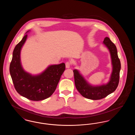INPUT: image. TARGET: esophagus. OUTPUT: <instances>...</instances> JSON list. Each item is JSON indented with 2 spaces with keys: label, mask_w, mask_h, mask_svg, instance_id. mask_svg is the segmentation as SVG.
<instances>
[{
  "label": "esophagus",
  "mask_w": 135,
  "mask_h": 135,
  "mask_svg": "<svg viewBox=\"0 0 135 135\" xmlns=\"http://www.w3.org/2000/svg\"><path fill=\"white\" fill-rule=\"evenodd\" d=\"M65 65H66V68H70V67L71 66L70 62H69V61L67 62L66 63V64H65Z\"/></svg>",
  "instance_id": "esophagus-1"
}]
</instances>
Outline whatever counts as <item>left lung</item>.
Returning a JSON list of instances; mask_svg holds the SVG:
<instances>
[{"label":"left lung","mask_w":135,"mask_h":135,"mask_svg":"<svg viewBox=\"0 0 135 135\" xmlns=\"http://www.w3.org/2000/svg\"><path fill=\"white\" fill-rule=\"evenodd\" d=\"M103 43L109 49L113 66L110 80L108 84L101 86H91L86 81L78 71L73 70L75 84L77 90L83 96L93 100L102 99L112 93L117 88L119 81L121 64L115 45L108 37L105 38Z\"/></svg>","instance_id":"8db88e82"}]
</instances>
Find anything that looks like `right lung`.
Here are the masks:
<instances>
[{"mask_svg":"<svg viewBox=\"0 0 135 135\" xmlns=\"http://www.w3.org/2000/svg\"><path fill=\"white\" fill-rule=\"evenodd\" d=\"M27 37L26 34L14 49L9 66L10 74L14 87L20 95L31 101L43 100L51 96L55 91L65 70V64L51 65L37 76L26 72L21 64L20 51Z\"/></svg>","mask_w":135,"mask_h":135,"instance_id":"add662e5","label":"right lung"}]
</instances>
